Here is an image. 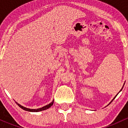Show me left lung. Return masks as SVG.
<instances>
[{
    "instance_id": "left-lung-1",
    "label": "left lung",
    "mask_w": 128,
    "mask_h": 128,
    "mask_svg": "<svg viewBox=\"0 0 128 128\" xmlns=\"http://www.w3.org/2000/svg\"><path fill=\"white\" fill-rule=\"evenodd\" d=\"M122 88H121V90H120V92H121V90H122ZM117 95H118V94H117ZM117 95H116V96H114V98H113V100H114V98H116V96H117ZM113 100H112V101H113ZM111 102H110V103H111Z\"/></svg>"
}]
</instances>
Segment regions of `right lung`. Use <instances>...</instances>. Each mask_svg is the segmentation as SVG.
I'll list each match as a JSON object with an SVG mask.
<instances>
[{
    "label": "right lung",
    "mask_w": 128,
    "mask_h": 128,
    "mask_svg": "<svg viewBox=\"0 0 128 128\" xmlns=\"http://www.w3.org/2000/svg\"><path fill=\"white\" fill-rule=\"evenodd\" d=\"M53 103H54V100L52 102L50 103V104H47V105L44 106L42 107V108H38V109H30V108H26V107H24V106H22L21 104H18L17 102H16V104L19 106V107H20V108H22L23 110H25V111H28V112H41V111L45 110L48 109L49 108H50V107H51V106L53 104Z\"/></svg>",
    "instance_id": "add662e5"
}]
</instances>
